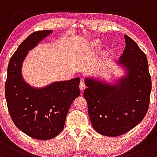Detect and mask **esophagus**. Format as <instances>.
I'll return each instance as SVG.
<instances>
[{
	"label": "esophagus",
	"mask_w": 157,
	"mask_h": 157,
	"mask_svg": "<svg viewBox=\"0 0 157 157\" xmlns=\"http://www.w3.org/2000/svg\"><path fill=\"white\" fill-rule=\"evenodd\" d=\"M79 87H80V90L82 92H83L84 90L86 88L85 84H84V82H83V81H82V82H80V84H79Z\"/></svg>",
	"instance_id": "1"
}]
</instances>
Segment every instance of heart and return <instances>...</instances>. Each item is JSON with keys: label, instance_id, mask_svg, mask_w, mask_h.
Returning <instances> with one entry per match:
<instances>
[{"label": "heart", "instance_id": "b5f03b06", "mask_svg": "<svg viewBox=\"0 0 157 157\" xmlns=\"http://www.w3.org/2000/svg\"><path fill=\"white\" fill-rule=\"evenodd\" d=\"M102 44H103V42L101 41V40L99 39H95L92 40L90 42V47H92V49L93 50H96V49L100 48L101 47ZM113 53V48L110 46H107L105 48V50H103L101 53V58L103 59H107L111 56V54Z\"/></svg>", "mask_w": 157, "mask_h": 157}]
</instances>
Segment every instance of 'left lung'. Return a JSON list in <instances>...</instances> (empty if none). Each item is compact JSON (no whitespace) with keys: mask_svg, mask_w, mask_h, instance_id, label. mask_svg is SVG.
<instances>
[{"mask_svg":"<svg viewBox=\"0 0 157 157\" xmlns=\"http://www.w3.org/2000/svg\"><path fill=\"white\" fill-rule=\"evenodd\" d=\"M125 47L115 64L124 72L115 82L86 76L88 115L95 131L118 136L135 128L146 115L151 78L146 56L137 44L124 35Z\"/></svg>","mask_w":157,"mask_h":157,"instance_id":"8db88e82","label":"left lung"}]
</instances>
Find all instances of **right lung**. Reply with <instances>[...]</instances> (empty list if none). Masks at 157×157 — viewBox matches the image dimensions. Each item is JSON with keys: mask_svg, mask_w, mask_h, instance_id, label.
<instances>
[{"mask_svg": "<svg viewBox=\"0 0 157 157\" xmlns=\"http://www.w3.org/2000/svg\"><path fill=\"white\" fill-rule=\"evenodd\" d=\"M52 30L32 33L19 45L10 60L5 96L14 124L29 136L38 140L54 138L63 131L71 104L80 96L77 78L35 87L24 80L22 65L26 56Z\"/></svg>", "mask_w": 157, "mask_h": 157, "instance_id": "add662e5", "label": "right lung"}]
</instances>
